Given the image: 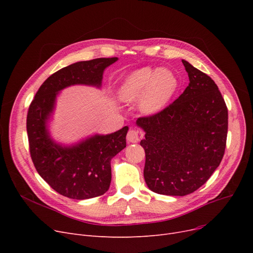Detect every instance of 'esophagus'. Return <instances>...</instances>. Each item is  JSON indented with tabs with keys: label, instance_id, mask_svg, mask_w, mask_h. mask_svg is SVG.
<instances>
[{
	"label": "esophagus",
	"instance_id": "1",
	"mask_svg": "<svg viewBox=\"0 0 253 253\" xmlns=\"http://www.w3.org/2000/svg\"><path fill=\"white\" fill-rule=\"evenodd\" d=\"M127 140L129 142H137L139 140V132L136 129H130L127 133Z\"/></svg>",
	"mask_w": 253,
	"mask_h": 253
}]
</instances>
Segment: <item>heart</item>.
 <instances>
[{
    "label": "heart",
    "mask_w": 253,
    "mask_h": 253,
    "mask_svg": "<svg viewBox=\"0 0 253 253\" xmlns=\"http://www.w3.org/2000/svg\"><path fill=\"white\" fill-rule=\"evenodd\" d=\"M178 89L176 76L163 69L142 68L126 77L119 94L123 100H139V108L144 114H155L161 111Z\"/></svg>",
    "instance_id": "b5f03b06"
}]
</instances>
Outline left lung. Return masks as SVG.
I'll list each match as a JSON object with an SVG mask.
<instances>
[{
  "label": "left lung",
  "instance_id": "obj_1",
  "mask_svg": "<svg viewBox=\"0 0 253 253\" xmlns=\"http://www.w3.org/2000/svg\"><path fill=\"white\" fill-rule=\"evenodd\" d=\"M190 84L162 111L137 119L145 131L144 180L168 196L189 195L219 166L227 144L228 109L209 76L182 60Z\"/></svg>",
  "mask_w": 253,
  "mask_h": 253
}]
</instances>
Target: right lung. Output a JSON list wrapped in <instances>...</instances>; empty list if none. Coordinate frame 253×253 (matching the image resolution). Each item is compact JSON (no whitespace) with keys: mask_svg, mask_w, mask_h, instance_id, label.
Wrapping results in <instances>:
<instances>
[{"mask_svg":"<svg viewBox=\"0 0 253 253\" xmlns=\"http://www.w3.org/2000/svg\"><path fill=\"white\" fill-rule=\"evenodd\" d=\"M117 57L79 61L51 75L39 88L26 118L30 153L38 173L58 194L77 200L94 198L109 190L111 160L126 147L125 126L115 133L94 135L73 147L53 142L47 120L58 91L76 84L101 85L106 66Z\"/></svg>","mask_w":253,"mask_h":253,"instance_id":"add662e5","label":"right lung"}]
</instances>
